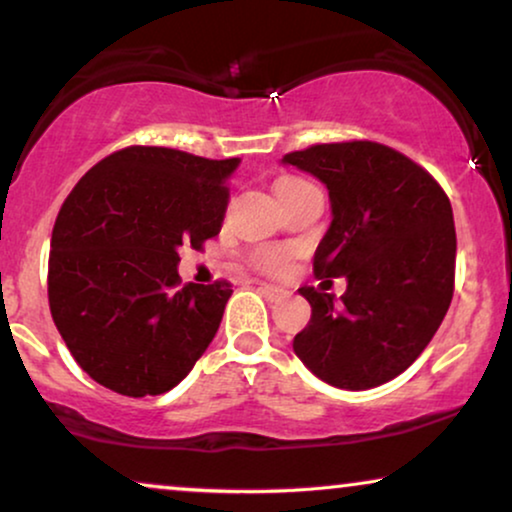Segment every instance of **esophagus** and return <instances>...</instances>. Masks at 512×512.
I'll list each match as a JSON object with an SVG mask.
<instances>
[{"label":"esophagus","mask_w":512,"mask_h":512,"mask_svg":"<svg viewBox=\"0 0 512 512\" xmlns=\"http://www.w3.org/2000/svg\"><path fill=\"white\" fill-rule=\"evenodd\" d=\"M258 291H261L268 300H282L289 296V291L282 289V286H272V284H261L258 286Z\"/></svg>","instance_id":"esophagus-1"}]
</instances>
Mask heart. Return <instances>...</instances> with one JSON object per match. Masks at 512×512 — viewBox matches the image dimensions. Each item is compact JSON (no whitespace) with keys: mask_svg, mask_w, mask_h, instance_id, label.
I'll return each mask as SVG.
<instances>
[{"mask_svg":"<svg viewBox=\"0 0 512 512\" xmlns=\"http://www.w3.org/2000/svg\"><path fill=\"white\" fill-rule=\"evenodd\" d=\"M298 184H305V181L296 179V177L279 179L277 193L286 191V188H291V186H298ZM286 258H289V254L282 249H261L254 254V263H256V268H261L263 272H279L286 265Z\"/></svg>","mask_w":512,"mask_h":512,"instance_id":"heart-1","label":"heart"}]
</instances>
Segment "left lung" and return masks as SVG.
Listing matches in <instances>:
<instances>
[{
	"mask_svg": "<svg viewBox=\"0 0 512 512\" xmlns=\"http://www.w3.org/2000/svg\"><path fill=\"white\" fill-rule=\"evenodd\" d=\"M282 163L326 184L333 221L314 254V277L347 279L340 303L335 293L298 289L312 319L293 352L333 387H380L412 366L452 303L450 198L422 165L368 139L314 144Z\"/></svg>",
	"mask_w": 512,
	"mask_h": 512,
	"instance_id": "8db88e82",
	"label": "left lung"
}]
</instances>
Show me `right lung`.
Segmentation results:
<instances>
[{
    "label": "right lung",
    "mask_w": 512,
    "mask_h": 512,
    "mask_svg": "<svg viewBox=\"0 0 512 512\" xmlns=\"http://www.w3.org/2000/svg\"><path fill=\"white\" fill-rule=\"evenodd\" d=\"M240 160L128 146L62 202L48 256V305L74 361L97 384L142 398L191 373L219 331L230 282L181 284L179 247L219 235Z\"/></svg>",
    "instance_id": "obj_1"
}]
</instances>
